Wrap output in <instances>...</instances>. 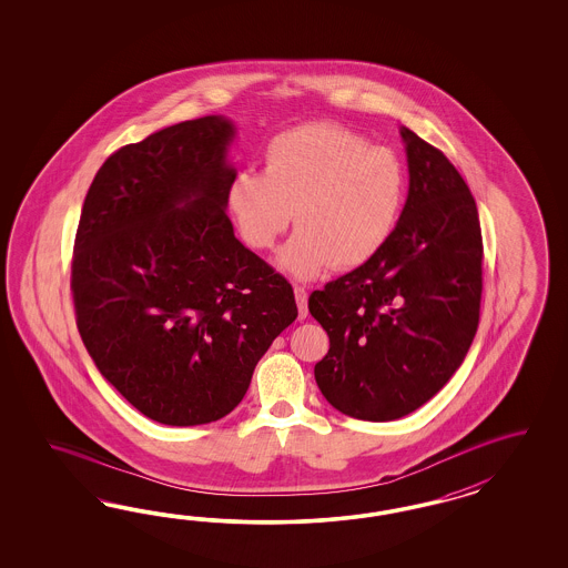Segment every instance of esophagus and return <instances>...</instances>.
<instances>
[{"instance_id":"34e87169","label":"esophagus","mask_w":568,"mask_h":568,"mask_svg":"<svg viewBox=\"0 0 568 568\" xmlns=\"http://www.w3.org/2000/svg\"><path fill=\"white\" fill-rule=\"evenodd\" d=\"M295 293V302H297V310H300V318L308 316V292L304 287H293Z\"/></svg>"}]
</instances>
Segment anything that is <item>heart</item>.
Wrapping results in <instances>:
<instances>
[{
    "label": "heart",
    "instance_id": "heart-1",
    "mask_svg": "<svg viewBox=\"0 0 568 568\" xmlns=\"http://www.w3.org/2000/svg\"><path fill=\"white\" fill-rule=\"evenodd\" d=\"M408 195L404 162L339 124L314 122L278 133L264 148V172L243 169L226 187L241 240L271 250L295 219L276 256L281 271L310 281L352 271L392 240Z\"/></svg>",
    "mask_w": 568,
    "mask_h": 568
}]
</instances>
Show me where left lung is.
<instances>
[{"mask_svg":"<svg viewBox=\"0 0 568 568\" xmlns=\"http://www.w3.org/2000/svg\"><path fill=\"white\" fill-rule=\"evenodd\" d=\"M408 197L381 254L310 295L327 331L314 366L339 413L387 423L414 413L465 362L479 327L483 241L477 204L454 164L402 126Z\"/></svg>","mask_w":568,"mask_h":568,"instance_id":"obj_1","label":"left lung"}]
</instances>
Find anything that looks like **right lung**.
<instances>
[{
  "instance_id": "add662e5",
  "label": "right lung",
  "mask_w": 568,
  "mask_h": 568,
  "mask_svg": "<svg viewBox=\"0 0 568 568\" xmlns=\"http://www.w3.org/2000/svg\"><path fill=\"white\" fill-rule=\"evenodd\" d=\"M235 124L204 116L110 155L87 191L70 287L102 377L155 423L206 425L240 404L297 316L292 285L226 216Z\"/></svg>"
}]
</instances>
